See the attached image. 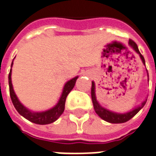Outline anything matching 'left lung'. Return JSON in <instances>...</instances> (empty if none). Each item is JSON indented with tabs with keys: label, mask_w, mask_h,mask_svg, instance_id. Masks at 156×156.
Instances as JSON below:
<instances>
[{
	"label": "left lung",
	"mask_w": 156,
	"mask_h": 156,
	"mask_svg": "<svg viewBox=\"0 0 156 156\" xmlns=\"http://www.w3.org/2000/svg\"><path fill=\"white\" fill-rule=\"evenodd\" d=\"M129 44L131 48L134 49V51L137 52L138 54L140 55V58L142 60L143 64L145 65V61H144V57L141 55V53L139 51V48L136 43L132 40L129 41ZM147 76H148V81H149V74H148L147 72ZM91 97H92V101H93V105H94V108L96 112V114L101 118L102 119L107 121L108 123H111V124H121V123H124V122H127L130 119L134 117V115L137 114L138 112L140 110L141 108H143L145 105V103L147 101V98H145L144 101L141 103L140 105L133 108L132 110L124 114H120V113H116V112H113L111 110H108L105 107H103L100 105V104L98 103L96 98V94H95V83L94 82H92V88H91Z\"/></svg>",
	"instance_id": "left-lung-1"
}]
</instances>
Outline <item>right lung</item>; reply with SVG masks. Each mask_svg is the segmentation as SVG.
<instances>
[{"label": "right lung", "instance_id": "add662e5", "mask_svg": "<svg viewBox=\"0 0 156 156\" xmlns=\"http://www.w3.org/2000/svg\"><path fill=\"white\" fill-rule=\"evenodd\" d=\"M14 60V59H13ZM13 65V61L12 62V67ZM78 76H76L73 78H72L70 80H68L65 83L62 92L61 97L59 98V100L57 103V105L54 107H52L50 109H48L46 111L41 112H34L30 110L29 108L25 107L20 102V100L17 98V96L15 94V91L13 89V86L12 83V68L10 70V73L8 76V81H9V88H10V96L12 98V104L14 105V107L16 109V111L18 112L20 115L27 119V120L31 121L32 123L37 124H48L53 123L54 121L58 119L60 117L62 114L63 113L65 108V102L66 98L68 94L71 92V90L74 87L76 81L78 79Z\"/></svg>", "mask_w": 156, "mask_h": 156}]
</instances>
